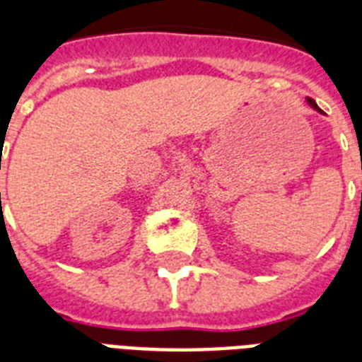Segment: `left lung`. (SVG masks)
<instances>
[{"instance_id": "left-lung-1", "label": "left lung", "mask_w": 362, "mask_h": 362, "mask_svg": "<svg viewBox=\"0 0 362 362\" xmlns=\"http://www.w3.org/2000/svg\"><path fill=\"white\" fill-rule=\"evenodd\" d=\"M306 101H308V105H310V107H314L315 110H320V109H317V105H315V101H314V99H312V98H308V99H306Z\"/></svg>"}]
</instances>
